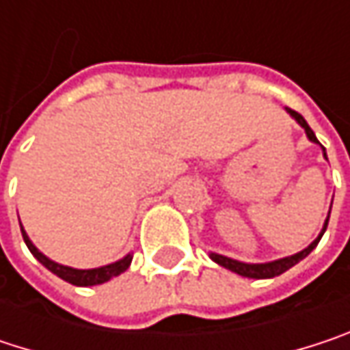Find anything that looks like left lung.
I'll list each match as a JSON object with an SVG mask.
<instances>
[{
  "instance_id": "8db88e82",
  "label": "left lung",
  "mask_w": 350,
  "mask_h": 350,
  "mask_svg": "<svg viewBox=\"0 0 350 350\" xmlns=\"http://www.w3.org/2000/svg\"><path fill=\"white\" fill-rule=\"evenodd\" d=\"M286 111L304 127V131H306V135H308L310 142L320 144V142L316 139L314 131L310 129V125L306 123V119H304L300 113H296L294 109H288V107H286ZM322 152H324V148H322ZM324 158H326V152H324ZM330 206H332V204H330ZM328 217H330V213H328ZM328 217H326V221H324V227H322L320 235H318L314 241L308 245L306 249H302V251L296 253V255H290V257H284V259H275V261H269V263H243V261H237V259H231V257H225V255H219V253H211V259H213L215 263H219V265H223V267H227V269H231V271L243 275V278H253V280L275 278V275L284 273L286 269L294 267V265H296L298 261H302L306 255H310V251H312L316 245H318V241L322 239V235H324V231H326V227H328Z\"/></svg>"
}]
</instances>
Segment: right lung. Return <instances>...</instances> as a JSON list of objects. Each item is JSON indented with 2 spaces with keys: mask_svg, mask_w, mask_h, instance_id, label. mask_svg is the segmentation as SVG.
<instances>
[{
  "mask_svg": "<svg viewBox=\"0 0 350 350\" xmlns=\"http://www.w3.org/2000/svg\"><path fill=\"white\" fill-rule=\"evenodd\" d=\"M20 227H22V223H20ZM22 237H24V241L28 245V249L32 251V255H34L36 259H38L46 269H50L54 275H58L60 280H64V282H68V284H72V286H99V284H105L111 278L123 273V271L129 267L131 259H133V255H125L123 259H119V261H115V263H109V265H103V267H95V269H75V267L60 265V263L52 261V259H48L42 251H38L36 245L30 241L28 233L24 231V227H22Z\"/></svg>",
  "mask_w": 350,
  "mask_h": 350,
  "instance_id": "1",
  "label": "right lung"
}]
</instances>
